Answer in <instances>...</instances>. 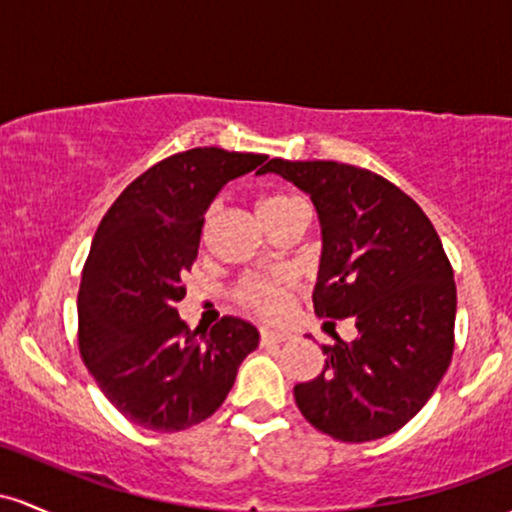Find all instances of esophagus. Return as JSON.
<instances>
[{
  "instance_id": "esophagus-1",
  "label": "esophagus",
  "mask_w": 512,
  "mask_h": 512,
  "mask_svg": "<svg viewBox=\"0 0 512 512\" xmlns=\"http://www.w3.org/2000/svg\"><path fill=\"white\" fill-rule=\"evenodd\" d=\"M290 338V333L283 329H273V326H261V341L263 343H283Z\"/></svg>"
}]
</instances>
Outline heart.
I'll return each mask as SVG.
<instances>
[{"label": "heart", "mask_w": 512, "mask_h": 512, "mask_svg": "<svg viewBox=\"0 0 512 512\" xmlns=\"http://www.w3.org/2000/svg\"><path fill=\"white\" fill-rule=\"evenodd\" d=\"M295 208H302V200L290 193H268L258 200V212H261L263 222ZM285 287V278H246L237 287V300L241 307L263 314V317H271L283 304Z\"/></svg>", "instance_id": "obj_1"}]
</instances>
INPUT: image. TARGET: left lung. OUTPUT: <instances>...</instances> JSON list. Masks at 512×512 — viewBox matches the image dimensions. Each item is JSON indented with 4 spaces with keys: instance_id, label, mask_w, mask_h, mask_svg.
<instances>
[{
    "instance_id": "1",
    "label": "left lung",
    "mask_w": 512,
    "mask_h": 512,
    "mask_svg": "<svg viewBox=\"0 0 512 512\" xmlns=\"http://www.w3.org/2000/svg\"><path fill=\"white\" fill-rule=\"evenodd\" d=\"M268 171L317 208L314 312L358 329L355 341L321 348L324 370L295 384L297 406L336 440L392 435L433 396L455 350V275L438 232L416 200L360 166L271 159Z\"/></svg>"
}]
</instances>
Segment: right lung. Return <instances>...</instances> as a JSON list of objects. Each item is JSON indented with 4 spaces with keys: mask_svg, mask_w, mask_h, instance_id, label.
Segmentation results:
<instances>
[{
    "mask_svg": "<svg viewBox=\"0 0 512 512\" xmlns=\"http://www.w3.org/2000/svg\"><path fill=\"white\" fill-rule=\"evenodd\" d=\"M266 159L220 147L166 157L118 195L96 229L77 297L79 353L135 426L176 433L210 418L258 346L256 326L237 317L198 337L176 304L210 203Z\"/></svg>",
    "mask_w": 512,
    "mask_h": 512,
    "instance_id": "obj_1",
    "label": "right lung"
}]
</instances>
